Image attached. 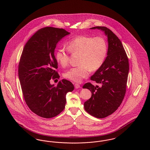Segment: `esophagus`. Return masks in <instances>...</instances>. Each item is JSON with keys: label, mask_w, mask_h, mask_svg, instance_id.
<instances>
[{"label": "esophagus", "mask_w": 150, "mask_h": 150, "mask_svg": "<svg viewBox=\"0 0 150 150\" xmlns=\"http://www.w3.org/2000/svg\"><path fill=\"white\" fill-rule=\"evenodd\" d=\"M74 86H75V88L76 89H78V88H79L80 87V85H79V84H78V83H75V84H74Z\"/></svg>", "instance_id": "obj_1"}]
</instances>
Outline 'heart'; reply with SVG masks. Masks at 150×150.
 I'll return each instance as SVG.
<instances>
[{
  "instance_id": "b5f03b06",
  "label": "heart",
  "mask_w": 150,
  "mask_h": 150,
  "mask_svg": "<svg viewBox=\"0 0 150 150\" xmlns=\"http://www.w3.org/2000/svg\"><path fill=\"white\" fill-rule=\"evenodd\" d=\"M67 48L72 55L79 56V66L66 72L64 78L76 83L81 82L88 76L91 70H98L103 64L108 52L107 42L99 36H76L67 43ZM55 57L57 62L62 67L69 64V52L64 49L58 50Z\"/></svg>"
}]
</instances>
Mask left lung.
<instances>
[{"label":"left lung","instance_id":"left-lung-1","mask_svg":"<svg viewBox=\"0 0 150 150\" xmlns=\"http://www.w3.org/2000/svg\"><path fill=\"white\" fill-rule=\"evenodd\" d=\"M91 29L105 31L108 47L103 64L91 77L99 86L86 83L83 86L92 92L91 98L84 102V106L91 115L104 118L114 113L124 98L129 70L128 58L121 41L111 30L104 26Z\"/></svg>","mask_w":150,"mask_h":150}]
</instances>
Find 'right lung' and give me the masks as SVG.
Listing matches in <instances>:
<instances>
[{
  "instance_id": "obj_1",
  "label": "right lung",
  "mask_w": 150,
  "mask_h": 150,
  "mask_svg": "<svg viewBox=\"0 0 150 150\" xmlns=\"http://www.w3.org/2000/svg\"><path fill=\"white\" fill-rule=\"evenodd\" d=\"M70 33L45 27L38 30L26 43L18 64V76L25 102L34 113L43 118L59 114L66 105V94L72 92L71 82L62 79L57 86L50 79L59 78L54 54L57 43Z\"/></svg>"
}]
</instances>
